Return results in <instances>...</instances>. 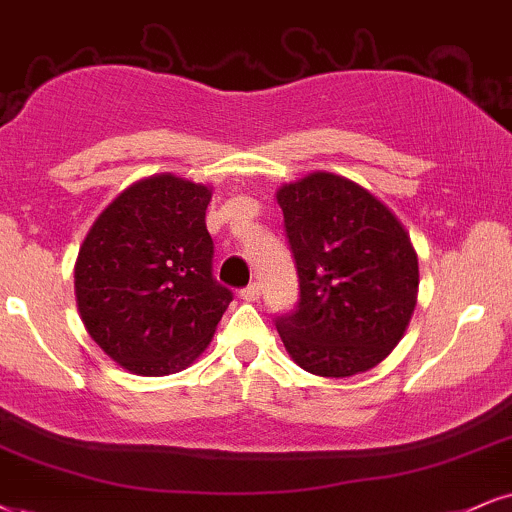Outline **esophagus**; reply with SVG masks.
Segmentation results:
<instances>
[{"label":"esophagus","mask_w":512,"mask_h":512,"mask_svg":"<svg viewBox=\"0 0 512 512\" xmlns=\"http://www.w3.org/2000/svg\"><path fill=\"white\" fill-rule=\"evenodd\" d=\"M239 296H242L244 301H258L261 299V287H258V282H251L249 287H244L242 292H239Z\"/></svg>","instance_id":"esophagus-1"}]
</instances>
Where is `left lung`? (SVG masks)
Returning <instances> with one entry per match:
<instances>
[{
	"label": "left lung",
	"instance_id": "obj_1",
	"mask_svg": "<svg viewBox=\"0 0 512 512\" xmlns=\"http://www.w3.org/2000/svg\"><path fill=\"white\" fill-rule=\"evenodd\" d=\"M299 275V304L275 315L292 361L320 377L375 368L401 342L418 301V254L368 189L311 173L277 192Z\"/></svg>",
	"mask_w": 512,
	"mask_h": 512
}]
</instances>
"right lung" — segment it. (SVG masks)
Returning a JSON list of instances; mask_svg holds the SVG:
<instances>
[{
    "mask_svg": "<svg viewBox=\"0 0 512 512\" xmlns=\"http://www.w3.org/2000/svg\"><path fill=\"white\" fill-rule=\"evenodd\" d=\"M208 201L206 185L151 175L118 194L80 246L82 323L135 375H170L197 361L230 306L232 292L213 277Z\"/></svg>",
    "mask_w": 512,
    "mask_h": 512,
    "instance_id": "right-lung-1",
    "label": "right lung"
}]
</instances>
